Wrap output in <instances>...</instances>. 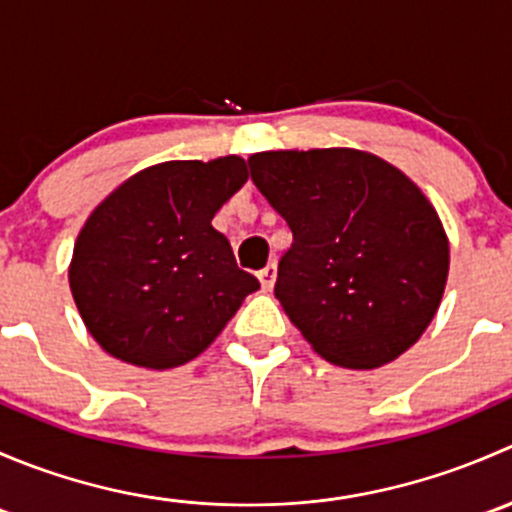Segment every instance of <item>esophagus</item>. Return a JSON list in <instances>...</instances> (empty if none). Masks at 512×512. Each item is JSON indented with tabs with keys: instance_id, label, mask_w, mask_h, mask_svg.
<instances>
[{
	"instance_id": "34e87169",
	"label": "esophagus",
	"mask_w": 512,
	"mask_h": 512,
	"mask_svg": "<svg viewBox=\"0 0 512 512\" xmlns=\"http://www.w3.org/2000/svg\"><path fill=\"white\" fill-rule=\"evenodd\" d=\"M257 280H260V285H262V289H265V292H270V289L275 287V282H277V265H275V262H272V265H267L265 270H260Z\"/></svg>"
}]
</instances>
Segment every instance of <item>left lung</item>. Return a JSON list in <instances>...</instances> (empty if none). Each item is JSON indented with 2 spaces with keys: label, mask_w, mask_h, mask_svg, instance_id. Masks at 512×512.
Wrapping results in <instances>:
<instances>
[{
  "label": "left lung",
  "mask_w": 512,
  "mask_h": 512,
  "mask_svg": "<svg viewBox=\"0 0 512 512\" xmlns=\"http://www.w3.org/2000/svg\"><path fill=\"white\" fill-rule=\"evenodd\" d=\"M247 163L292 230L275 297L309 347L347 369L414 347L451 265L441 218L414 180L356 148L262 151Z\"/></svg>",
  "instance_id": "1"
}]
</instances>
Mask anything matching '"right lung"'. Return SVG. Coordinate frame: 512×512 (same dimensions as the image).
<instances>
[{"label":"right lung","instance_id":"right-lung-1","mask_svg":"<svg viewBox=\"0 0 512 512\" xmlns=\"http://www.w3.org/2000/svg\"><path fill=\"white\" fill-rule=\"evenodd\" d=\"M245 183L240 156L165 160L96 205L76 237L69 287L103 352L163 371L218 339L247 294L260 289L213 227Z\"/></svg>","mask_w":512,"mask_h":512}]
</instances>
